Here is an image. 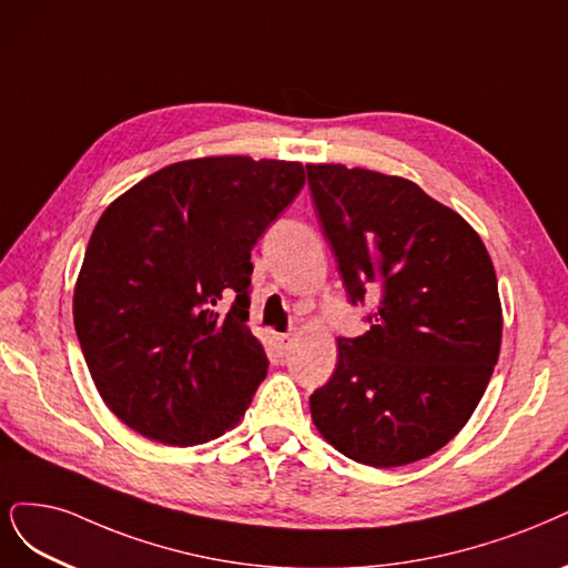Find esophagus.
<instances>
[{
  "label": "esophagus",
  "instance_id": "obj_1",
  "mask_svg": "<svg viewBox=\"0 0 568 568\" xmlns=\"http://www.w3.org/2000/svg\"><path fill=\"white\" fill-rule=\"evenodd\" d=\"M296 336H298L296 331H288V334H280V336H277V343H280V347L286 352V349L293 345V341H296Z\"/></svg>",
  "mask_w": 568,
  "mask_h": 568
}]
</instances>
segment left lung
Listing matches in <instances>:
<instances>
[{
    "label": "left lung",
    "mask_w": 568,
    "mask_h": 568,
    "mask_svg": "<svg viewBox=\"0 0 568 568\" xmlns=\"http://www.w3.org/2000/svg\"><path fill=\"white\" fill-rule=\"evenodd\" d=\"M347 301L378 296L371 328L338 338L334 376L310 397L322 437L352 460L433 456L473 416L500 352L498 280L479 234L399 175L307 164Z\"/></svg>",
    "instance_id": "8db88e82"
}]
</instances>
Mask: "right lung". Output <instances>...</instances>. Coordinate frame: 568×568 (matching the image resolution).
<instances>
[{"label":"right lung","instance_id":"1","mask_svg":"<svg viewBox=\"0 0 568 568\" xmlns=\"http://www.w3.org/2000/svg\"><path fill=\"white\" fill-rule=\"evenodd\" d=\"M305 185L298 162L202 158L114 200L74 286V331L112 414L194 446L237 425L267 374L251 334V248Z\"/></svg>","mask_w":568,"mask_h":568}]
</instances>
